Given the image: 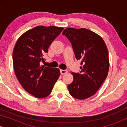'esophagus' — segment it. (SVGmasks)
<instances>
[{
	"instance_id": "obj_1",
	"label": "esophagus",
	"mask_w": 127,
	"mask_h": 127,
	"mask_svg": "<svg viewBox=\"0 0 127 127\" xmlns=\"http://www.w3.org/2000/svg\"><path fill=\"white\" fill-rule=\"evenodd\" d=\"M60 73L61 74H66L67 73V70H62V69H61L60 70Z\"/></svg>"
}]
</instances>
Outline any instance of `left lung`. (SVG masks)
<instances>
[{
  "label": "left lung",
  "instance_id": "left-lung-1",
  "mask_svg": "<svg viewBox=\"0 0 127 127\" xmlns=\"http://www.w3.org/2000/svg\"><path fill=\"white\" fill-rule=\"evenodd\" d=\"M62 34L69 40L76 59L81 60L83 65L80 73H71L73 80L67 86L69 94L77 99H86L96 94L107 77V46L99 35L86 28H67Z\"/></svg>",
  "mask_w": 127,
  "mask_h": 127
}]
</instances>
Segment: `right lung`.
Listing matches in <instances>:
<instances>
[{
  "mask_svg": "<svg viewBox=\"0 0 127 127\" xmlns=\"http://www.w3.org/2000/svg\"><path fill=\"white\" fill-rule=\"evenodd\" d=\"M63 29L38 26L22 34L15 43L13 53L15 75L24 89L36 98L49 95L60 76L59 69L41 64L49 46Z\"/></svg>",
  "mask_w": 127,
  "mask_h": 127,
  "instance_id": "1",
  "label": "right lung"
}]
</instances>
